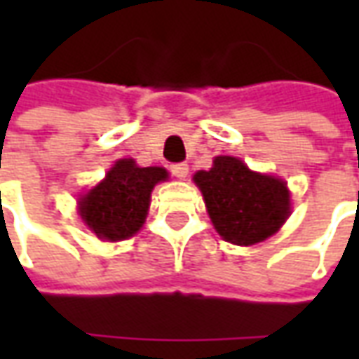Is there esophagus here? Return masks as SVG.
<instances>
[{"instance_id": "obj_1", "label": "esophagus", "mask_w": 359, "mask_h": 359, "mask_svg": "<svg viewBox=\"0 0 359 359\" xmlns=\"http://www.w3.org/2000/svg\"><path fill=\"white\" fill-rule=\"evenodd\" d=\"M171 172L177 177V179H187L188 175V165L187 163H172Z\"/></svg>"}]
</instances>
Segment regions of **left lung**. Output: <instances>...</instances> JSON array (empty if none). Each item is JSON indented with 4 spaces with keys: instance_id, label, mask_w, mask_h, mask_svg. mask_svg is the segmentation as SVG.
Wrapping results in <instances>:
<instances>
[{
    "instance_id": "left-lung-1",
    "label": "left lung",
    "mask_w": 359,
    "mask_h": 359,
    "mask_svg": "<svg viewBox=\"0 0 359 359\" xmlns=\"http://www.w3.org/2000/svg\"><path fill=\"white\" fill-rule=\"evenodd\" d=\"M194 182L217 233L238 246L269 238L290 215L285 182L250 171L236 157H215L210 171L196 172Z\"/></svg>"
}]
</instances>
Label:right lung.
Here are the masks:
<instances>
[{
    "instance_id": "add662e5",
    "label": "right lung",
    "mask_w": 359,
    "mask_h": 359,
    "mask_svg": "<svg viewBox=\"0 0 359 359\" xmlns=\"http://www.w3.org/2000/svg\"><path fill=\"white\" fill-rule=\"evenodd\" d=\"M165 179L167 171L161 167H138L133 159H118L105 180L81 200L82 221L102 241H125L140 231L151 190Z\"/></svg>"
}]
</instances>
